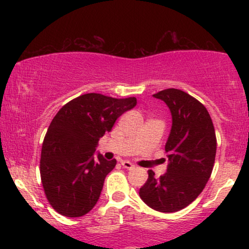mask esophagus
Returning a JSON list of instances; mask_svg holds the SVG:
<instances>
[{"label":"esophagus","instance_id":"obj_1","mask_svg":"<svg viewBox=\"0 0 249 249\" xmlns=\"http://www.w3.org/2000/svg\"><path fill=\"white\" fill-rule=\"evenodd\" d=\"M121 164H122L123 167L127 168V170H132V168L134 167V165L132 164V162H130L128 160H123Z\"/></svg>","mask_w":249,"mask_h":249}]
</instances>
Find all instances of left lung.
<instances>
[{"label": "left lung", "mask_w": 249, "mask_h": 249, "mask_svg": "<svg viewBox=\"0 0 249 249\" xmlns=\"http://www.w3.org/2000/svg\"><path fill=\"white\" fill-rule=\"evenodd\" d=\"M167 105L172 127L165 151L168 165L159 178L148 170L139 196L148 207L164 213L178 212L194 201L206 186L216 153V138L206 107L178 89L153 95Z\"/></svg>", "instance_id": "1"}]
</instances>
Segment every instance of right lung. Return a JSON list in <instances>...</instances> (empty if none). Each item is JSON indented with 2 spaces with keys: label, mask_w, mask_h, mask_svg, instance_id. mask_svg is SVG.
<instances>
[{
  "label": "right lung",
  "mask_w": 249,
  "mask_h": 249,
  "mask_svg": "<svg viewBox=\"0 0 249 249\" xmlns=\"http://www.w3.org/2000/svg\"><path fill=\"white\" fill-rule=\"evenodd\" d=\"M136 104L134 97L87 93L67 103L53 117L43 142L41 179L47 199L59 214L78 218L95 207L105 177L117 164L116 159L96 154L97 145L117 118Z\"/></svg>",
  "instance_id": "right-lung-1"
}]
</instances>
